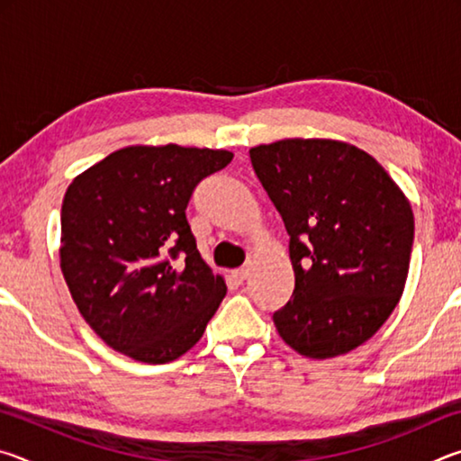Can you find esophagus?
I'll use <instances>...</instances> for the list:
<instances>
[{
    "label": "esophagus",
    "instance_id": "obj_1",
    "mask_svg": "<svg viewBox=\"0 0 461 461\" xmlns=\"http://www.w3.org/2000/svg\"><path fill=\"white\" fill-rule=\"evenodd\" d=\"M231 276H233V280H236V283L241 285L248 278V270L246 268H238V270L231 272Z\"/></svg>",
    "mask_w": 461,
    "mask_h": 461
}]
</instances>
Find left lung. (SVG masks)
<instances>
[{
  "label": "left lung",
  "mask_w": 461,
  "mask_h": 461,
  "mask_svg": "<svg viewBox=\"0 0 461 461\" xmlns=\"http://www.w3.org/2000/svg\"><path fill=\"white\" fill-rule=\"evenodd\" d=\"M249 160L291 236L294 291L272 317L278 335L311 360L352 352L404 291L415 236L407 194L341 140H278L249 148Z\"/></svg>",
  "instance_id": "8db88e82"
}]
</instances>
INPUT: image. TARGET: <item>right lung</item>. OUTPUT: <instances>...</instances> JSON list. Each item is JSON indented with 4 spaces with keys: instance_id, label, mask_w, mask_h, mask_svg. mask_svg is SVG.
Segmentation results:
<instances>
[{
    "instance_id": "right-lung-1",
    "label": "right lung",
    "mask_w": 461,
    "mask_h": 461,
    "mask_svg": "<svg viewBox=\"0 0 461 461\" xmlns=\"http://www.w3.org/2000/svg\"><path fill=\"white\" fill-rule=\"evenodd\" d=\"M230 150L126 146L73 178L60 212V270L85 321L136 362L189 352L223 301L201 258L186 205Z\"/></svg>"
}]
</instances>
